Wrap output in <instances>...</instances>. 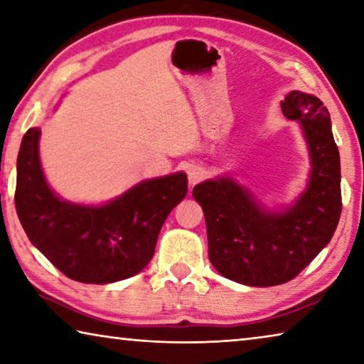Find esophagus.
Listing matches in <instances>:
<instances>
[{"label": "esophagus", "instance_id": "1", "mask_svg": "<svg viewBox=\"0 0 364 364\" xmlns=\"http://www.w3.org/2000/svg\"><path fill=\"white\" fill-rule=\"evenodd\" d=\"M205 175H207V171H205V168H202L200 165H191V167L188 168V178H189L191 184L202 181L205 178Z\"/></svg>", "mask_w": 364, "mask_h": 364}]
</instances>
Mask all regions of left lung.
I'll use <instances>...</instances> for the list:
<instances>
[{
    "mask_svg": "<svg viewBox=\"0 0 364 364\" xmlns=\"http://www.w3.org/2000/svg\"><path fill=\"white\" fill-rule=\"evenodd\" d=\"M281 109L286 119L300 122L311 160L306 189L294 205L267 210L225 176L193 189L205 215L208 258L225 278L245 286L294 279L329 244L342 212L341 157L328 109L300 91H291Z\"/></svg>",
    "mask_w": 364,
    "mask_h": 364,
    "instance_id": "8db88e82",
    "label": "left lung"
}]
</instances>
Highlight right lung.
Segmentation results:
<instances>
[{
  "label": "right lung",
  "instance_id": "right-lung-1",
  "mask_svg": "<svg viewBox=\"0 0 364 364\" xmlns=\"http://www.w3.org/2000/svg\"><path fill=\"white\" fill-rule=\"evenodd\" d=\"M41 130L23 134L17 156L16 210L36 249L67 278L109 284L151 262L164 221L188 193L183 171L141 181L104 205L59 199L43 175Z\"/></svg>",
  "mask_w": 364,
  "mask_h": 364
}]
</instances>
